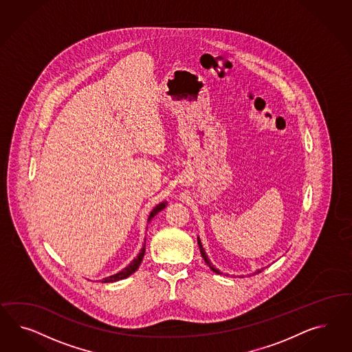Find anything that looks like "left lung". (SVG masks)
Here are the masks:
<instances>
[{
    "instance_id": "obj_1",
    "label": "left lung",
    "mask_w": 352,
    "mask_h": 352,
    "mask_svg": "<svg viewBox=\"0 0 352 352\" xmlns=\"http://www.w3.org/2000/svg\"><path fill=\"white\" fill-rule=\"evenodd\" d=\"M197 244H199V248H200V253H201V256H203L204 261H205V263H206L208 266L210 267V270H212L213 272H215V274H219V275H222L223 272H221L219 270H217V268H215V267H214L213 265H212L210 259L208 258V256H206V253H205V250H204L203 245H201V241H200V239H199V237H197ZM259 272H261V270H258L256 274H259ZM224 275H226V274H224Z\"/></svg>"
}]
</instances>
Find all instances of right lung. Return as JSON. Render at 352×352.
Wrapping results in <instances>:
<instances>
[{
    "label": "right lung",
    "mask_w": 352,
    "mask_h": 352,
    "mask_svg": "<svg viewBox=\"0 0 352 352\" xmlns=\"http://www.w3.org/2000/svg\"><path fill=\"white\" fill-rule=\"evenodd\" d=\"M166 205H168V203H165V201L159 204V205L151 212V214H149L148 221H147V222L149 223L151 219H152L156 214L160 213L161 210H164ZM144 253H146V241H144V244H143V248L140 249V252H139L137 258H134L128 267H125L122 271H120V272L112 275V276L104 277V278L102 280V283H115V281L126 278V277L130 276L131 274H134V272L138 270V267L140 266V263H142V261H143V256H144Z\"/></svg>",
    "instance_id": "obj_1"
}]
</instances>
